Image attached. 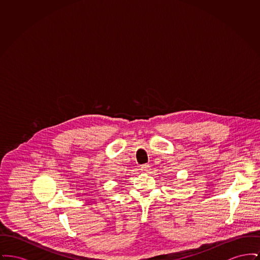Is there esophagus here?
Here are the masks:
<instances>
[{"label":"esophagus","mask_w":260,"mask_h":260,"mask_svg":"<svg viewBox=\"0 0 260 260\" xmlns=\"http://www.w3.org/2000/svg\"><path fill=\"white\" fill-rule=\"evenodd\" d=\"M150 171H151V168H150V166L147 165V164H145V165H142V166H141V172L148 173Z\"/></svg>","instance_id":"34e87169"}]
</instances>
